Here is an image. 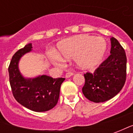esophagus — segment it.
Segmentation results:
<instances>
[{
	"mask_svg": "<svg viewBox=\"0 0 133 133\" xmlns=\"http://www.w3.org/2000/svg\"><path fill=\"white\" fill-rule=\"evenodd\" d=\"M73 72H67L66 74H65V78H70L72 75H73Z\"/></svg>",
	"mask_w": 133,
	"mask_h": 133,
	"instance_id": "1",
	"label": "esophagus"
}]
</instances>
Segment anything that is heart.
Returning <instances> with one entry per match:
<instances>
[{"label":"heart","mask_w":133,"mask_h":133,"mask_svg":"<svg viewBox=\"0 0 133 133\" xmlns=\"http://www.w3.org/2000/svg\"><path fill=\"white\" fill-rule=\"evenodd\" d=\"M107 49V43L103 37L79 35L65 39L58 43L57 53L50 60L61 64L63 59H73L77 68L83 70H92L103 61Z\"/></svg>","instance_id":"b5f03b06"}]
</instances>
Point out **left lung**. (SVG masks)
Returning a JSON list of instances; mask_svg holds the SVG:
<instances>
[{
  "instance_id": "obj_1",
  "label": "left lung",
  "mask_w": 133,
  "mask_h": 133,
  "mask_svg": "<svg viewBox=\"0 0 133 133\" xmlns=\"http://www.w3.org/2000/svg\"><path fill=\"white\" fill-rule=\"evenodd\" d=\"M110 55L93 73L84 75L85 85L83 93L94 103L110 100L122 90L126 80L127 58L120 43L113 37L110 38Z\"/></svg>"
}]
</instances>
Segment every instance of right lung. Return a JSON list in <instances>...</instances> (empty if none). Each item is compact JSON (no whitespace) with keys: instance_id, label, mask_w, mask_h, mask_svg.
Wrapping results in <instances>:
<instances>
[{"instance_id":"obj_1","label":"right lung","mask_w":133,"mask_h":133,"mask_svg":"<svg viewBox=\"0 0 133 133\" xmlns=\"http://www.w3.org/2000/svg\"><path fill=\"white\" fill-rule=\"evenodd\" d=\"M32 48V43L27 44L13 56L8 67L10 87L14 98L21 105L33 111L45 112L56 105L65 78L55 79L46 75L25 78L22 75L19 61Z\"/></svg>"}]
</instances>
